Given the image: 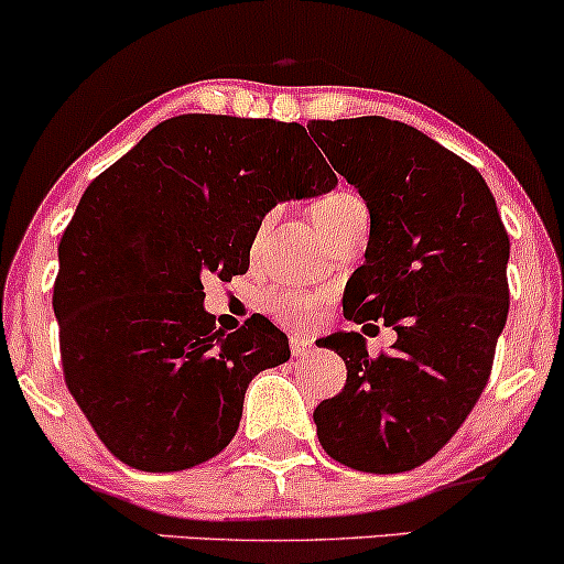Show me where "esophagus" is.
<instances>
[{
  "instance_id": "esophagus-1",
  "label": "esophagus",
  "mask_w": 564,
  "mask_h": 564,
  "mask_svg": "<svg viewBox=\"0 0 564 564\" xmlns=\"http://www.w3.org/2000/svg\"><path fill=\"white\" fill-rule=\"evenodd\" d=\"M310 341L307 339H302V336H291V352L296 355V358H302V355H307L310 352Z\"/></svg>"
}]
</instances>
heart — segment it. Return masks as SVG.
Wrapping results in <instances>:
<instances>
[{
	"instance_id": "b5f03b06",
	"label": "heart",
	"mask_w": 564,
	"mask_h": 564,
	"mask_svg": "<svg viewBox=\"0 0 564 564\" xmlns=\"http://www.w3.org/2000/svg\"><path fill=\"white\" fill-rule=\"evenodd\" d=\"M355 209H366V204L360 200V196H355V193L349 191H336V193H328L326 198H321L318 204H315L313 219L321 228V225L334 223V219L345 217ZM323 304H326V296L318 294V291L289 289V291H278V294L270 296V313H273L281 323H286V326L307 328L313 326V323H318Z\"/></svg>"
}]
</instances>
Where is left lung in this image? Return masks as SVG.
Masks as SVG:
<instances>
[{"instance_id": "1", "label": "left lung", "mask_w": 564, "mask_h": 564, "mask_svg": "<svg viewBox=\"0 0 564 564\" xmlns=\"http://www.w3.org/2000/svg\"><path fill=\"white\" fill-rule=\"evenodd\" d=\"M307 129L371 215L345 315L398 334L379 358L358 332L321 339L345 360L347 384L313 419L339 464L398 475L435 456L488 384L509 313V236L482 174L419 129L384 116Z\"/></svg>"}]
</instances>
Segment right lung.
<instances>
[{"label":"right lung","instance_id":"right-lung-1","mask_svg":"<svg viewBox=\"0 0 564 564\" xmlns=\"http://www.w3.org/2000/svg\"><path fill=\"white\" fill-rule=\"evenodd\" d=\"M336 183L302 124L212 113L161 121L89 183L53 310L68 390L119 462L180 471L230 443L249 381L291 352L262 315L217 328L204 278L246 273L264 215Z\"/></svg>","mask_w":564,"mask_h":564}]
</instances>
